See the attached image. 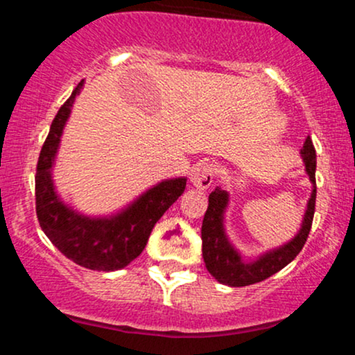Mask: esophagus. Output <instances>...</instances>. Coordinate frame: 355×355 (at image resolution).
<instances>
[{"label": "esophagus", "instance_id": "1", "mask_svg": "<svg viewBox=\"0 0 355 355\" xmlns=\"http://www.w3.org/2000/svg\"><path fill=\"white\" fill-rule=\"evenodd\" d=\"M214 178H215V165L211 164L197 165L195 168H191L190 172V182L200 190L210 189V185L214 183Z\"/></svg>", "mask_w": 355, "mask_h": 355}]
</instances>
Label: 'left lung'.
<instances>
[{
    "instance_id": "8db88e82",
    "label": "left lung",
    "mask_w": 355,
    "mask_h": 355,
    "mask_svg": "<svg viewBox=\"0 0 355 355\" xmlns=\"http://www.w3.org/2000/svg\"><path fill=\"white\" fill-rule=\"evenodd\" d=\"M307 170L309 178L315 185V148L311 137L305 140L304 148L300 150ZM315 195L317 190L313 187L311 198H309L307 210H305L302 229L291 242L260 255L254 262H243L239 252L230 245L223 230V211L229 203V193L222 189H215L209 197V209L205 211L202 223V254L205 260L207 270L210 272L220 284L230 285V287H245L262 280L282 270L285 266L292 262L299 252L302 250L311 232L313 211H315Z\"/></svg>"
}]
</instances>
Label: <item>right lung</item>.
<instances>
[{
  "label": "right lung",
  "instance_id": "1",
  "mask_svg": "<svg viewBox=\"0 0 355 355\" xmlns=\"http://www.w3.org/2000/svg\"><path fill=\"white\" fill-rule=\"evenodd\" d=\"M81 87L83 80L61 105L40 152L35 175L36 215L46 237L64 257L85 268L113 272L126 267L144 252L155 223L183 193L187 178L158 183L113 217L89 218L64 205L55 191L51 166Z\"/></svg>",
  "mask_w": 355,
  "mask_h": 355
}]
</instances>
